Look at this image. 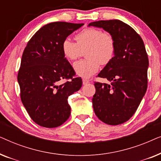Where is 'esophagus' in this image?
I'll return each mask as SVG.
<instances>
[{"label":"esophagus","mask_w":161,"mask_h":161,"mask_svg":"<svg viewBox=\"0 0 161 161\" xmlns=\"http://www.w3.org/2000/svg\"><path fill=\"white\" fill-rule=\"evenodd\" d=\"M89 83V80H87V79H83V85H86L87 84V83Z\"/></svg>","instance_id":"esophagus-1"}]
</instances>
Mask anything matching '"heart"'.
<instances>
[{
  "label": "heart",
  "mask_w": 161,
  "mask_h": 161,
  "mask_svg": "<svg viewBox=\"0 0 161 161\" xmlns=\"http://www.w3.org/2000/svg\"><path fill=\"white\" fill-rule=\"evenodd\" d=\"M76 42L69 38L63 41L61 47L64 56L69 61H76L86 53V59L74 64L76 73L88 78L100 69V64L105 66L113 60L116 53V42L108 31L97 28H86L75 36Z\"/></svg>",
  "instance_id": "b5f03b06"
}]
</instances>
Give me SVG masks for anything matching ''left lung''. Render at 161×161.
I'll use <instances>...</instances> for the list:
<instances>
[{"mask_svg":"<svg viewBox=\"0 0 161 161\" xmlns=\"http://www.w3.org/2000/svg\"><path fill=\"white\" fill-rule=\"evenodd\" d=\"M89 25L103 28L116 42L113 60L97 75L111 83L94 82V113L105 124H122L135 114L147 92L149 59L144 42L133 28L118 19L93 22Z\"/></svg>","mask_w":161,"mask_h":161,"instance_id":"left-lung-1","label":"left lung"}]
</instances>
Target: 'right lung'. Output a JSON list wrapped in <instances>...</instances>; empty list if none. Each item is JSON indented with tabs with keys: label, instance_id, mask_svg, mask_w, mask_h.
<instances>
[{
	"label": "right lung",
	"instance_id": "add662e5",
	"mask_svg": "<svg viewBox=\"0 0 161 161\" xmlns=\"http://www.w3.org/2000/svg\"><path fill=\"white\" fill-rule=\"evenodd\" d=\"M83 23L55 22L35 33L24 49L17 80L30 117L42 127L60 126L70 116L67 100L82 86L62 52L63 41ZM64 79L67 80L61 83Z\"/></svg>",
	"mask_w": 161,
	"mask_h": 161
}]
</instances>
